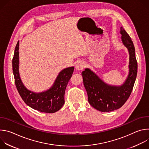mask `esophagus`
<instances>
[{
  "label": "esophagus",
  "instance_id": "obj_1",
  "mask_svg": "<svg viewBox=\"0 0 149 149\" xmlns=\"http://www.w3.org/2000/svg\"><path fill=\"white\" fill-rule=\"evenodd\" d=\"M85 66V63L82 61H79L77 62L75 65V68L77 70H82Z\"/></svg>",
  "mask_w": 149,
  "mask_h": 149
}]
</instances>
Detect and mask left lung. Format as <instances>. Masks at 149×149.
<instances>
[{
    "label": "left lung",
    "instance_id": "1",
    "mask_svg": "<svg viewBox=\"0 0 149 149\" xmlns=\"http://www.w3.org/2000/svg\"><path fill=\"white\" fill-rule=\"evenodd\" d=\"M120 29L122 42L128 48L130 54V72L123 86H108L89 69L87 68L82 72L84 85L88 95V101L93 107L102 112L112 111L122 107L132 92L137 77V62L133 42L122 27Z\"/></svg>",
    "mask_w": 149,
    "mask_h": 149
}]
</instances>
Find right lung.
I'll return each instance as SVG.
<instances>
[{
    "mask_svg": "<svg viewBox=\"0 0 149 149\" xmlns=\"http://www.w3.org/2000/svg\"><path fill=\"white\" fill-rule=\"evenodd\" d=\"M19 41L12 59V70L16 88L24 101L30 107L42 113H53L58 111L65 102L64 95L74 67L63 70L57 77L53 86L48 91L35 93L28 90L20 80L19 74Z\"/></svg>",
    "mask_w": 149,
    "mask_h": 149,
    "instance_id": "obj_1",
    "label": "right lung"
}]
</instances>
